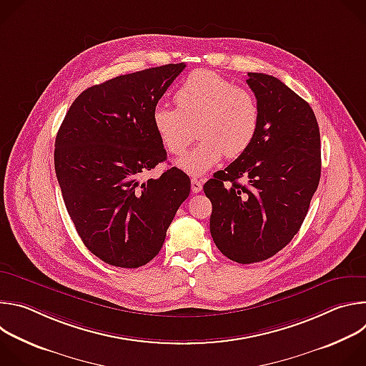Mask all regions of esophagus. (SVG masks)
Wrapping results in <instances>:
<instances>
[{
    "instance_id": "obj_1",
    "label": "esophagus",
    "mask_w": 366,
    "mask_h": 366,
    "mask_svg": "<svg viewBox=\"0 0 366 366\" xmlns=\"http://www.w3.org/2000/svg\"><path fill=\"white\" fill-rule=\"evenodd\" d=\"M191 189H192V192H199L201 189H202V181L201 179H198V178H192L191 179Z\"/></svg>"
}]
</instances>
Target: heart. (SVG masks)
<instances>
[{
	"label": "heart",
	"instance_id": "b5f03b06",
	"mask_svg": "<svg viewBox=\"0 0 366 366\" xmlns=\"http://www.w3.org/2000/svg\"><path fill=\"white\" fill-rule=\"evenodd\" d=\"M177 107L158 104L152 113L153 127L172 154L185 153L195 137L199 143L177 165L191 175H201L223 156L237 158L253 142L259 127L254 95L212 71H194L175 94Z\"/></svg>",
	"mask_w": 366,
	"mask_h": 366
}]
</instances>
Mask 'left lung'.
<instances>
[{
  "label": "left lung",
  "instance_id": "1",
  "mask_svg": "<svg viewBox=\"0 0 366 366\" xmlns=\"http://www.w3.org/2000/svg\"><path fill=\"white\" fill-rule=\"evenodd\" d=\"M259 106L252 144L204 184L212 237L237 264L265 260L298 233L322 172L320 130L308 102L278 78L249 72ZM244 177L247 186L237 179Z\"/></svg>",
  "mask_w": 366,
  "mask_h": 366
}]
</instances>
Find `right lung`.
I'll return each instance as SVG.
<instances>
[{"mask_svg": "<svg viewBox=\"0 0 366 366\" xmlns=\"http://www.w3.org/2000/svg\"><path fill=\"white\" fill-rule=\"evenodd\" d=\"M185 64L120 75L89 86L69 107L55 142V171L69 217L91 253L139 268L159 253L191 181L178 168L143 175L167 159L152 122Z\"/></svg>", "mask_w": 366, "mask_h": 366, "instance_id": "1", "label": "right lung"}]
</instances>
